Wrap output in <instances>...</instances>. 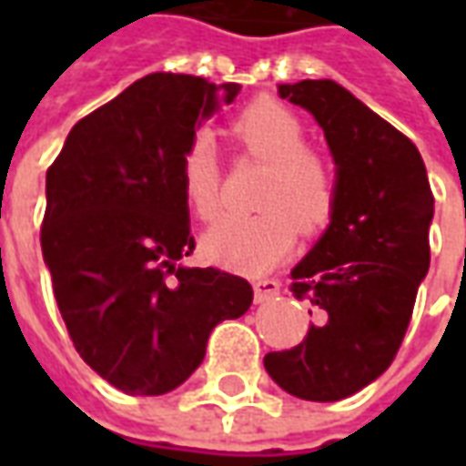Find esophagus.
<instances>
[{
    "label": "esophagus",
    "mask_w": 466,
    "mask_h": 466,
    "mask_svg": "<svg viewBox=\"0 0 466 466\" xmlns=\"http://www.w3.org/2000/svg\"><path fill=\"white\" fill-rule=\"evenodd\" d=\"M279 294V282L277 279H257L254 282V302H267Z\"/></svg>",
    "instance_id": "1"
}]
</instances>
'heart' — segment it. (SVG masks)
Masks as SVG:
<instances>
[{
    "label": "heart",
    "mask_w": 466,
    "mask_h": 466,
    "mask_svg": "<svg viewBox=\"0 0 466 466\" xmlns=\"http://www.w3.org/2000/svg\"><path fill=\"white\" fill-rule=\"evenodd\" d=\"M229 134L244 152L267 162L257 204L259 214L224 217L204 234V254L242 274H262L292 252L299 227L322 232L339 204L334 162L307 147L304 124L274 99H254L229 122ZM187 207L202 222L222 212V167L209 137L199 134L179 164Z\"/></svg>",
    "instance_id": "b5f03b06"
}]
</instances>
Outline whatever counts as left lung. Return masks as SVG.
<instances>
[{
	"mask_svg": "<svg viewBox=\"0 0 466 466\" xmlns=\"http://www.w3.org/2000/svg\"><path fill=\"white\" fill-rule=\"evenodd\" d=\"M279 95L312 112L324 129L339 204L289 284L319 322L292 350L269 351L264 367L299 400L337 401L377 380L400 351L430 269L434 194L410 137L344 86L304 79L279 85Z\"/></svg>",
	"mask_w": 466,
	"mask_h": 466,
	"instance_id": "1",
	"label": "left lung"
}]
</instances>
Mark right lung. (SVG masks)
<instances>
[{
  "instance_id": "add662e5",
  "label": "right lung",
  "mask_w": 466,
  "mask_h": 466,
  "mask_svg": "<svg viewBox=\"0 0 466 466\" xmlns=\"http://www.w3.org/2000/svg\"><path fill=\"white\" fill-rule=\"evenodd\" d=\"M239 85L147 75L72 127L46 169L42 254L69 339L127 394L177 390L224 319L242 317L252 284L194 252L179 164L194 124Z\"/></svg>"
}]
</instances>
